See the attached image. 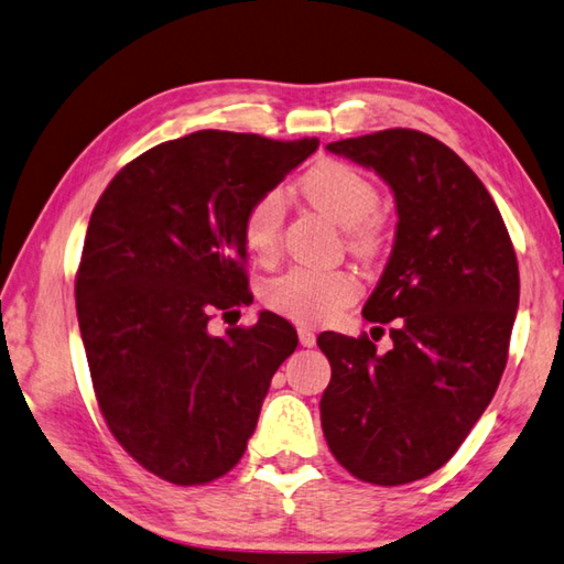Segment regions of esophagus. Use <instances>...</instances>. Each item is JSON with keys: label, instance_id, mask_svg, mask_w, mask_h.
Masks as SVG:
<instances>
[{"label": "esophagus", "instance_id": "obj_1", "mask_svg": "<svg viewBox=\"0 0 564 564\" xmlns=\"http://www.w3.org/2000/svg\"><path fill=\"white\" fill-rule=\"evenodd\" d=\"M299 340L303 347H313L315 345V333L311 327H299Z\"/></svg>", "mask_w": 564, "mask_h": 564}]
</instances>
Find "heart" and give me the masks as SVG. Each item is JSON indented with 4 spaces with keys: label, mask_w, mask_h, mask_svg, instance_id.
I'll use <instances>...</instances> for the list:
<instances>
[{
    "label": "heart",
    "mask_w": 564,
    "mask_h": 564,
    "mask_svg": "<svg viewBox=\"0 0 564 564\" xmlns=\"http://www.w3.org/2000/svg\"><path fill=\"white\" fill-rule=\"evenodd\" d=\"M305 199L347 229V243L360 256L380 251L387 219L377 209L380 189L357 170L340 160H323L299 182ZM285 221V194L269 189L251 202L243 214L241 234L247 249L261 261H271L281 249ZM360 295V281L347 269H311L299 265L263 285V303L299 325H325L335 321Z\"/></svg>",
    "instance_id": "b5f03b06"
}]
</instances>
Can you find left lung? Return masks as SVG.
Returning a JSON list of instances; mask_svg holds the SVG:
<instances>
[{
	"mask_svg": "<svg viewBox=\"0 0 564 564\" xmlns=\"http://www.w3.org/2000/svg\"><path fill=\"white\" fill-rule=\"evenodd\" d=\"M327 150L372 167L399 221L362 308L370 323L394 321L392 350L367 335H317L333 367L323 434L355 478L412 484L456 454L496 394L520 299L516 249L484 182L426 132L392 128Z\"/></svg>",
	"mask_w": 564,
	"mask_h": 564,
	"instance_id": "1",
	"label": "left lung"
}]
</instances>
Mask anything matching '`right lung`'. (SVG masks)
<instances>
[{
    "mask_svg": "<svg viewBox=\"0 0 564 564\" xmlns=\"http://www.w3.org/2000/svg\"><path fill=\"white\" fill-rule=\"evenodd\" d=\"M315 150L317 138L199 130L128 162L90 214L76 271L90 380L110 434L162 480L229 474L299 345L269 311L221 337L207 325L251 301L243 214Z\"/></svg>",
    "mask_w": 564,
    "mask_h": 564,
    "instance_id": "add662e5",
    "label": "right lung"
}]
</instances>
